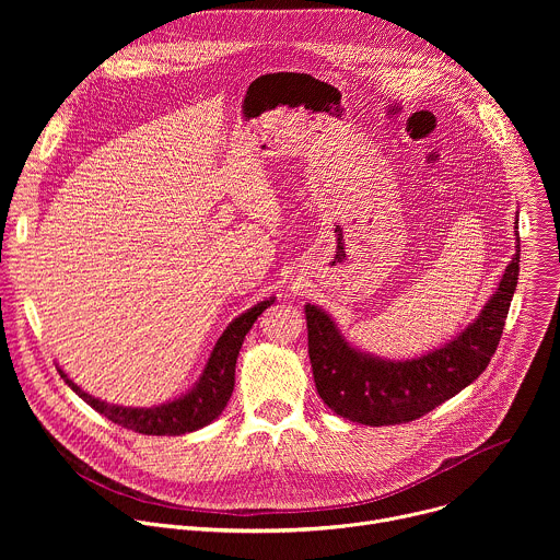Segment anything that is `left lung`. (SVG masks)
<instances>
[{
    "mask_svg": "<svg viewBox=\"0 0 560 560\" xmlns=\"http://www.w3.org/2000/svg\"><path fill=\"white\" fill-rule=\"evenodd\" d=\"M518 248L516 219V253L497 294L454 341L417 359L387 361L352 348L332 318L307 303V354L324 404L354 423L396 425L421 419L476 381L494 357L505 328L518 283Z\"/></svg>",
    "mask_w": 560,
    "mask_h": 560,
    "instance_id": "left-lung-1",
    "label": "left lung"
}]
</instances>
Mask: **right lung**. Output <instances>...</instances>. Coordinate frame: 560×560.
Listing matches in <instances>:
<instances>
[{"mask_svg": "<svg viewBox=\"0 0 560 560\" xmlns=\"http://www.w3.org/2000/svg\"><path fill=\"white\" fill-rule=\"evenodd\" d=\"M272 303H275V296L257 303L244 314H238L214 343V350L199 381L192 385V389L175 398V401H168L162 406H152V408L113 406V404L100 401V398L91 396L77 383H72L63 374V370L57 368V372L68 383V387L77 396H82L93 410H97L108 421L126 430H132L139 434H152V436H179L186 432H195L212 423L225 410L234 389V368H236L238 350H242V343L250 332V328L255 326L257 316Z\"/></svg>", "mask_w": 560, "mask_h": 560, "instance_id": "right-lung-1", "label": "right lung"}]
</instances>
